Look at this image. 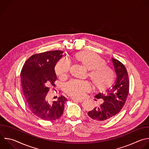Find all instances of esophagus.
Instances as JSON below:
<instances>
[{"label":"esophagus","instance_id":"1","mask_svg":"<svg viewBox=\"0 0 149 149\" xmlns=\"http://www.w3.org/2000/svg\"><path fill=\"white\" fill-rule=\"evenodd\" d=\"M72 100L74 101L78 102H79V103H81V102H83V100H77V99H74V98H72Z\"/></svg>","mask_w":149,"mask_h":149}]
</instances>
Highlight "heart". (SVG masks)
I'll use <instances>...</instances> for the list:
<instances>
[{"label": "heart", "mask_w": 149, "mask_h": 149, "mask_svg": "<svg viewBox=\"0 0 149 149\" xmlns=\"http://www.w3.org/2000/svg\"><path fill=\"white\" fill-rule=\"evenodd\" d=\"M73 59L88 70V78L95 90H104L113 83L116 77L114 71L105 65V60L100 56L85 51L75 54ZM69 68L68 63L61 60L56 65L55 72L58 77L63 78L67 75ZM89 89L87 82L78 81H70L65 88V92L75 98H81Z\"/></svg>", "instance_id": "heart-1"}]
</instances>
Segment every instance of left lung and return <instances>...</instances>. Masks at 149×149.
Returning <instances> with one entry per match:
<instances>
[{
  "instance_id": "1",
  "label": "left lung",
  "mask_w": 149,
  "mask_h": 149,
  "mask_svg": "<svg viewBox=\"0 0 149 149\" xmlns=\"http://www.w3.org/2000/svg\"><path fill=\"white\" fill-rule=\"evenodd\" d=\"M117 75L115 85L107 93H100L95 96L102 99L104 102L88 113L89 117L96 122H105L117 115L125 104L129 91V75L125 65L119 60L112 58Z\"/></svg>"
}]
</instances>
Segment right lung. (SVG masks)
Masks as SVG:
<instances>
[{
    "mask_svg": "<svg viewBox=\"0 0 149 149\" xmlns=\"http://www.w3.org/2000/svg\"><path fill=\"white\" fill-rule=\"evenodd\" d=\"M63 53L62 51L55 50L34 54L26 61L21 71L22 91L26 104L34 115L45 120L59 119L67 101L61 96L57 101L49 103L46 98L50 86H56L54 67Z\"/></svg>",
    "mask_w": 149,
    "mask_h": 149,
    "instance_id": "add662e5",
    "label": "right lung"
}]
</instances>
